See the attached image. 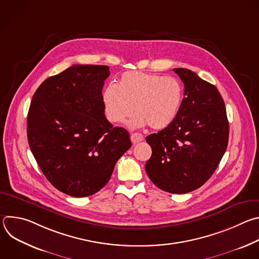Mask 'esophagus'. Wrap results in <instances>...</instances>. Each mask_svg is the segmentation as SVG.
Returning <instances> with one entry per match:
<instances>
[{"label":"esophagus","instance_id":"obj_1","mask_svg":"<svg viewBox=\"0 0 259 259\" xmlns=\"http://www.w3.org/2000/svg\"><path fill=\"white\" fill-rule=\"evenodd\" d=\"M130 138H131V141H132L133 144H136V143H138V142H140L144 139L143 135L140 134V133H133V134H131Z\"/></svg>","mask_w":259,"mask_h":259}]
</instances>
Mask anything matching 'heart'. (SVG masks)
<instances>
[{
    "label": "heart",
    "instance_id": "obj_1",
    "mask_svg": "<svg viewBox=\"0 0 259 259\" xmlns=\"http://www.w3.org/2000/svg\"><path fill=\"white\" fill-rule=\"evenodd\" d=\"M183 91L178 81L156 73L127 71L117 85L109 84L102 92L107 120L123 123L133 110L136 115L129 122L130 128L150 125L161 130L171 125L181 107Z\"/></svg>",
    "mask_w": 259,
    "mask_h": 259
}]
</instances>
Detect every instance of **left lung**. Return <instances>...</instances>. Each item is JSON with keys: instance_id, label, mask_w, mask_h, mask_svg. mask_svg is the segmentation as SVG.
<instances>
[{"instance_id": "1", "label": "left lung", "mask_w": 259, "mask_h": 259, "mask_svg": "<svg viewBox=\"0 0 259 259\" xmlns=\"http://www.w3.org/2000/svg\"><path fill=\"white\" fill-rule=\"evenodd\" d=\"M184 84V97L174 122L146 137L152 157L147 176L168 193L193 192L211 177L229 142L225 101L217 88L188 68H174Z\"/></svg>"}]
</instances>
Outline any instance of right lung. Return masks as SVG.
<instances>
[{"label": "right lung", "instance_id": "right-lung-1", "mask_svg": "<svg viewBox=\"0 0 259 259\" xmlns=\"http://www.w3.org/2000/svg\"><path fill=\"white\" fill-rule=\"evenodd\" d=\"M106 65H71L46 79L27 114V140L54 188L76 198L100 191L132 145L129 133L104 116Z\"/></svg>", "mask_w": 259, "mask_h": 259}]
</instances>
